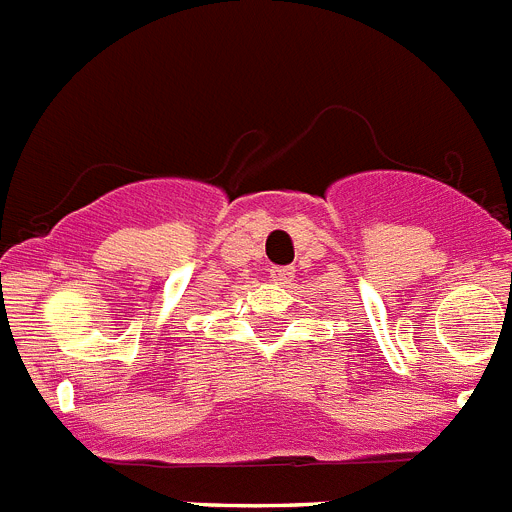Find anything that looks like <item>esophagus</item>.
I'll list each match as a JSON object with an SVG mask.
<instances>
[{
  "label": "esophagus",
  "instance_id": "obj_1",
  "mask_svg": "<svg viewBox=\"0 0 512 512\" xmlns=\"http://www.w3.org/2000/svg\"><path fill=\"white\" fill-rule=\"evenodd\" d=\"M292 274H295V271H292V266H271L269 269L271 282H277V284H289L292 282Z\"/></svg>",
  "mask_w": 512,
  "mask_h": 512
}]
</instances>
